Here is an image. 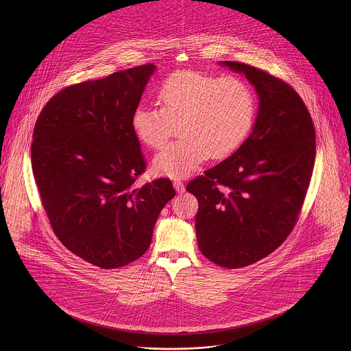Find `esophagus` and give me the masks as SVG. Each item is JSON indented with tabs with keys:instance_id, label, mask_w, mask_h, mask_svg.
<instances>
[{
	"instance_id": "34e87169",
	"label": "esophagus",
	"mask_w": 351,
	"mask_h": 351,
	"mask_svg": "<svg viewBox=\"0 0 351 351\" xmlns=\"http://www.w3.org/2000/svg\"><path fill=\"white\" fill-rule=\"evenodd\" d=\"M174 188L177 189V192L178 193H182L184 191H185V186H184V182L180 180V178H177V180H174Z\"/></svg>"
}]
</instances>
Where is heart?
Segmentation results:
<instances>
[{
    "instance_id": "obj_1",
    "label": "heart",
    "mask_w": 351,
    "mask_h": 351,
    "mask_svg": "<svg viewBox=\"0 0 351 351\" xmlns=\"http://www.w3.org/2000/svg\"><path fill=\"white\" fill-rule=\"evenodd\" d=\"M160 106L139 105L131 125L141 143L160 149L178 131L180 138L154 159V170L170 178L195 171L206 156L223 159L249 138L258 110L250 84L235 75L178 71L156 92Z\"/></svg>"
}]
</instances>
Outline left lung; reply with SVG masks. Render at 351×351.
<instances>
[{
    "label": "left lung",
    "instance_id": "left-lung-1",
    "mask_svg": "<svg viewBox=\"0 0 351 351\" xmlns=\"http://www.w3.org/2000/svg\"><path fill=\"white\" fill-rule=\"evenodd\" d=\"M254 85L259 109L250 136L231 156L189 181L199 201V249L239 269L277 250L295 228L316 155L312 117L298 92L247 63L224 60Z\"/></svg>",
    "mask_w": 351,
    "mask_h": 351
}]
</instances>
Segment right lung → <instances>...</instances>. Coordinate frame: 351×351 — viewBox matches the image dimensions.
Listing matches in <instances>:
<instances>
[{
    "mask_svg": "<svg viewBox=\"0 0 351 351\" xmlns=\"http://www.w3.org/2000/svg\"><path fill=\"white\" fill-rule=\"evenodd\" d=\"M139 64L58 92L42 109L31 146L42 205L60 243L101 269H116L150 247L171 181L135 185L146 171L131 117L154 73Z\"/></svg>",
    "mask_w": 351,
    "mask_h": 351,
    "instance_id": "1",
    "label": "right lung"
}]
</instances>
